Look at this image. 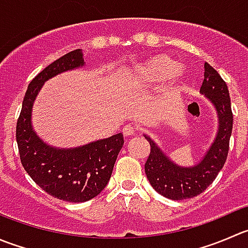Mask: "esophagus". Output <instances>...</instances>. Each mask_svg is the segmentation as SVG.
Listing matches in <instances>:
<instances>
[{"mask_svg":"<svg viewBox=\"0 0 248 248\" xmlns=\"http://www.w3.org/2000/svg\"><path fill=\"white\" fill-rule=\"evenodd\" d=\"M122 133H124L126 137L133 136V134L136 133V127H134L133 124H126V126L122 128Z\"/></svg>","mask_w":248,"mask_h":248,"instance_id":"obj_1","label":"esophagus"}]
</instances>
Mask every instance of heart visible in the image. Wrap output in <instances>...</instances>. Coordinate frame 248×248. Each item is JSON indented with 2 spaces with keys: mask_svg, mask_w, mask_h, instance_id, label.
Returning <instances> with one entry per match:
<instances>
[{
  "mask_svg": "<svg viewBox=\"0 0 248 248\" xmlns=\"http://www.w3.org/2000/svg\"><path fill=\"white\" fill-rule=\"evenodd\" d=\"M179 63L168 55H157L141 64L133 75V80L138 83H154L179 75Z\"/></svg>",
  "mask_w": 248,
  "mask_h": 248,
  "instance_id": "b5f03b06",
  "label": "heart"
}]
</instances>
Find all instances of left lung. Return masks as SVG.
<instances>
[{
	"mask_svg": "<svg viewBox=\"0 0 248 248\" xmlns=\"http://www.w3.org/2000/svg\"><path fill=\"white\" fill-rule=\"evenodd\" d=\"M200 91L212 102L219 116V129L215 143L200 163L189 168L174 165L145 136L150 144V153L144 166L145 174L153 188L170 200H185L200 195L212 184L227 161L232 131V103L227 83L208 63H205V78Z\"/></svg>",
	"mask_w": 248,
	"mask_h": 248,
	"instance_id": "8db88e82",
	"label": "left lung"
}]
</instances>
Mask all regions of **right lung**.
Returning a JSON list of instances; mask_svg holds the SVG:
<instances>
[{"mask_svg": "<svg viewBox=\"0 0 248 248\" xmlns=\"http://www.w3.org/2000/svg\"><path fill=\"white\" fill-rule=\"evenodd\" d=\"M83 64L82 50L75 49L36 75L24 95L16 129L19 155L26 173L46 193L68 202H85L107 186L124 145V136L117 133L81 148L60 150L43 143L31 128V108L45 81Z\"/></svg>", "mask_w": 248, "mask_h": 248, "instance_id": "add662e5", "label": "right lung"}]
</instances>
